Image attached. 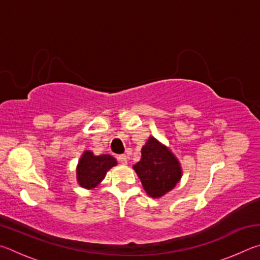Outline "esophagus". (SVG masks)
Masks as SVG:
<instances>
[{
  "mask_svg": "<svg viewBox=\"0 0 260 260\" xmlns=\"http://www.w3.org/2000/svg\"><path fill=\"white\" fill-rule=\"evenodd\" d=\"M118 160H119V162H121L122 165H126L127 164V156L126 155L118 156Z\"/></svg>",
  "mask_w": 260,
  "mask_h": 260,
  "instance_id": "esophagus-1",
  "label": "esophagus"
}]
</instances>
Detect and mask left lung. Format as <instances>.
Instances as JSON below:
<instances>
[{
	"mask_svg": "<svg viewBox=\"0 0 260 260\" xmlns=\"http://www.w3.org/2000/svg\"><path fill=\"white\" fill-rule=\"evenodd\" d=\"M133 170L143 189L152 199H160L177 186L182 177L181 164L169 147L149 136Z\"/></svg>",
	"mask_w": 260,
	"mask_h": 260,
	"instance_id": "obj_1",
	"label": "left lung"
}]
</instances>
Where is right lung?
<instances>
[{
  "mask_svg": "<svg viewBox=\"0 0 260 260\" xmlns=\"http://www.w3.org/2000/svg\"><path fill=\"white\" fill-rule=\"evenodd\" d=\"M118 164L111 155L95 156L93 151H83L77 165L78 184L85 189H93L105 178L108 171Z\"/></svg>",
  "mask_w": 260,
  "mask_h": 260,
  "instance_id": "obj_1",
  "label": "right lung"
}]
</instances>
